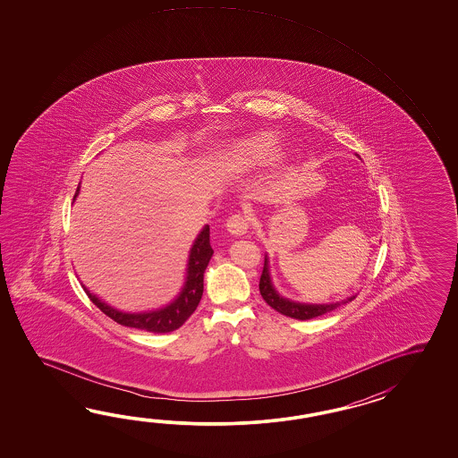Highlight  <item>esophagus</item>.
Instances as JSON below:
<instances>
[{
    "label": "esophagus",
    "instance_id": "obj_1",
    "mask_svg": "<svg viewBox=\"0 0 458 458\" xmlns=\"http://www.w3.org/2000/svg\"><path fill=\"white\" fill-rule=\"evenodd\" d=\"M227 231L233 233V235H243L249 233L250 229V223H249V216L242 215V213H235L227 219Z\"/></svg>",
    "mask_w": 458,
    "mask_h": 458
}]
</instances>
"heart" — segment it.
Instances as JSON below:
<instances>
[{"label":"heart","mask_w":458,"mask_h":458,"mask_svg":"<svg viewBox=\"0 0 458 458\" xmlns=\"http://www.w3.org/2000/svg\"><path fill=\"white\" fill-rule=\"evenodd\" d=\"M278 147V136L270 131H260L242 137L225 146L215 157L216 168L225 172H243L259 168L270 162Z\"/></svg>","instance_id":"heart-1"}]
</instances>
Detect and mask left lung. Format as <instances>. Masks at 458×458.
Here are the masks:
<instances>
[{
    "label": "left lung",
    "instance_id": "8db88e82",
    "mask_svg": "<svg viewBox=\"0 0 458 458\" xmlns=\"http://www.w3.org/2000/svg\"><path fill=\"white\" fill-rule=\"evenodd\" d=\"M259 288H260V294H262L265 302L268 306H272L275 311L280 312V314L286 316V318L300 319V321L318 318V316H322L326 312L337 310L342 304H347L352 300H355V296H351L347 300L329 302V304H310V302L294 301L292 298L284 296L283 293L276 290V286L273 283L272 273H270V267H268V257L267 255H265V263H263L262 276H260Z\"/></svg>",
    "mask_w": 458,
    "mask_h": 458
}]
</instances>
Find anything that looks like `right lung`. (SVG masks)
<instances>
[{
  "mask_svg": "<svg viewBox=\"0 0 458 458\" xmlns=\"http://www.w3.org/2000/svg\"><path fill=\"white\" fill-rule=\"evenodd\" d=\"M78 191L80 185L73 199L77 198ZM213 253L215 250L209 243V225H205L190 249L185 270L182 272L178 282L172 284V288L165 293V296H162V300L142 310H119L111 306L109 302L99 300L97 294L88 292L87 288L85 292L88 293L89 300L95 302L107 318H111L121 326L154 334L176 331L185 324L186 319L195 312L201 301L205 270Z\"/></svg>",
  "mask_w": 458,
  "mask_h": 458,
  "instance_id": "1",
  "label": "right lung"
}]
</instances>
